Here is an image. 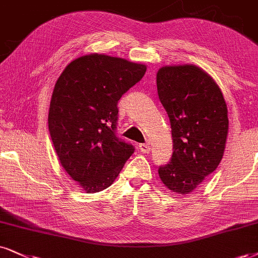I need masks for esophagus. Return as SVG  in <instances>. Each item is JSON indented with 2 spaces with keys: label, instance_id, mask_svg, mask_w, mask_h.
I'll return each instance as SVG.
<instances>
[{
  "label": "esophagus",
  "instance_id": "esophagus-1",
  "mask_svg": "<svg viewBox=\"0 0 258 258\" xmlns=\"http://www.w3.org/2000/svg\"><path fill=\"white\" fill-rule=\"evenodd\" d=\"M139 150H140V152H143V153H149L150 150H151V146H150L149 144H140Z\"/></svg>",
  "mask_w": 258,
  "mask_h": 258
}]
</instances>
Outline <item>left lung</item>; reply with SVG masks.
<instances>
[{"instance_id": "obj_1", "label": "left lung", "mask_w": 258, "mask_h": 258, "mask_svg": "<svg viewBox=\"0 0 258 258\" xmlns=\"http://www.w3.org/2000/svg\"><path fill=\"white\" fill-rule=\"evenodd\" d=\"M156 82L170 120L174 150L158 175L169 190L185 195L223 158L229 133L227 106L216 81L197 65L162 67Z\"/></svg>"}]
</instances>
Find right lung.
<instances>
[{
    "label": "right lung",
    "mask_w": 258,
    "mask_h": 258,
    "mask_svg": "<svg viewBox=\"0 0 258 258\" xmlns=\"http://www.w3.org/2000/svg\"><path fill=\"white\" fill-rule=\"evenodd\" d=\"M145 64L90 53L67 65L54 86L48 131L64 170L86 193L108 188L135 149L115 136L118 101Z\"/></svg>",
    "instance_id": "add662e5"
}]
</instances>
